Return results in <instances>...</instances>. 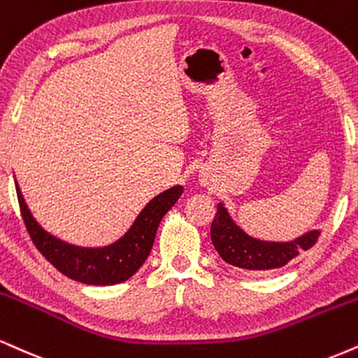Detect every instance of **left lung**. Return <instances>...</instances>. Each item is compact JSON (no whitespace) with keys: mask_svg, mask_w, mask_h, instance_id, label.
I'll use <instances>...</instances> for the list:
<instances>
[{"mask_svg":"<svg viewBox=\"0 0 358 358\" xmlns=\"http://www.w3.org/2000/svg\"><path fill=\"white\" fill-rule=\"evenodd\" d=\"M212 243L227 264L247 272H266L294 260L303 250L317 243L320 230H310L292 242H265L250 236L231 220L223 203H218L212 222Z\"/></svg>","mask_w":358,"mask_h":358,"instance_id":"1","label":"left lung"}]
</instances>
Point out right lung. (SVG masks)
Returning a JSON list of instances; mask_svg holds the SVG:
<instances>
[{
  "mask_svg": "<svg viewBox=\"0 0 358 358\" xmlns=\"http://www.w3.org/2000/svg\"><path fill=\"white\" fill-rule=\"evenodd\" d=\"M16 193L24 225L34 247L68 278L86 285H115L133 277L152 252L158 225L168 210L182 196L183 187L176 185L150 200L130 230L106 247L86 248L56 238L33 218L16 183Z\"/></svg>",
  "mask_w": 358,
  "mask_h": 358,
  "instance_id": "add662e5",
  "label": "right lung"
}]
</instances>
